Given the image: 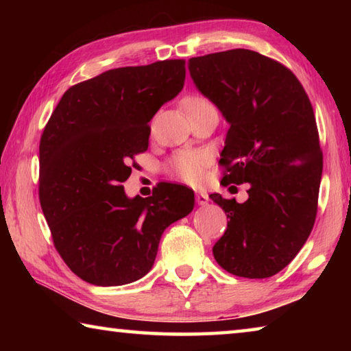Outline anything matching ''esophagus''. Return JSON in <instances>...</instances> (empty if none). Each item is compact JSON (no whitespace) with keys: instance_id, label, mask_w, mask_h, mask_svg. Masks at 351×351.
<instances>
[{"instance_id":"1","label":"esophagus","mask_w":351,"mask_h":351,"mask_svg":"<svg viewBox=\"0 0 351 351\" xmlns=\"http://www.w3.org/2000/svg\"><path fill=\"white\" fill-rule=\"evenodd\" d=\"M207 201H209V197H207L206 192H197V203L199 206L207 204Z\"/></svg>"}]
</instances>
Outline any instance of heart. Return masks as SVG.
<instances>
[{"label": "heart", "mask_w": 351, "mask_h": 351, "mask_svg": "<svg viewBox=\"0 0 351 351\" xmlns=\"http://www.w3.org/2000/svg\"><path fill=\"white\" fill-rule=\"evenodd\" d=\"M204 102L203 97L198 96H190L184 100V106L186 110L190 106ZM206 165V156L201 152L195 150H184L176 154V156L171 159V169L175 170V173L182 178L184 181L189 182H197L203 176V169Z\"/></svg>", "instance_id": "1"}]
</instances>
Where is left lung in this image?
<instances>
[{
	"label": "left lung",
	"instance_id": "8db88e82",
	"mask_svg": "<svg viewBox=\"0 0 351 351\" xmlns=\"http://www.w3.org/2000/svg\"><path fill=\"white\" fill-rule=\"evenodd\" d=\"M187 64L197 90L229 123L223 184H249L245 203L210 195L229 218L213 257L234 276H274L299 254L316 219L322 152L310 99L288 68L255 51Z\"/></svg>",
	"mask_w": 351,
	"mask_h": 351
}]
</instances>
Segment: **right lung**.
Wrapping results in <instances>:
<instances>
[{
    "mask_svg": "<svg viewBox=\"0 0 351 351\" xmlns=\"http://www.w3.org/2000/svg\"><path fill=\"white\" fill-rule=\"evenodd\" d=\"M186 62L105 71L71 86L40 141V204L69 269L97 287H121L152 269L164 230L193 210V190L161 182L128 198L122 182L145 152L148 122L181 93Z\"/></svg>",
    "mask_w": 351,
    "mask_h": 351,
    "instance_id": "obj_1",
    "label": "right lung"
}]
</instances>
